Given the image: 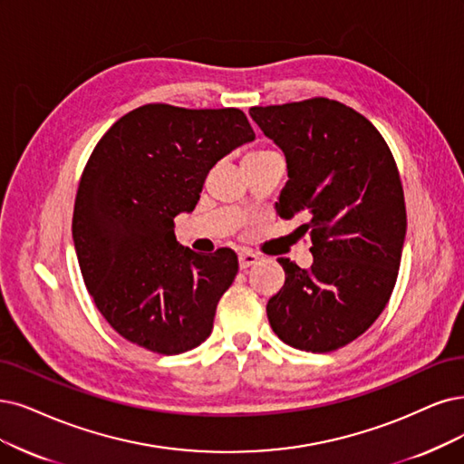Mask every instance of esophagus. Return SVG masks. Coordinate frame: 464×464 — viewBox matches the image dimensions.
Returning a JSON list of instances; mask_svg holds the SVG:
<instances>
[{
	"label": "esophagus",
	"mask_w": 464,
	"mask_h": 464,
	"mask_svg": "<svg viewBox=\"0 0 464 464\" xmlns=\"http://www.w3.org/2000/svg\"><path fill=\"white\" fill-rule=\"evenodd\" d=\"M258 260H260V256H258V254H254V252H250V250L238 252V266H241V269H246V267L254 266V264L258 262Z\"/></svg>",
	"instance_id": "34e87169"
}]
</instances>
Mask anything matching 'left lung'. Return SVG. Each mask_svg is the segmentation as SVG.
Wrapping results in <instances>:
<instances>
[{
  "label": "left lung",
  "instance_id": "1",
  "mask_svg": "<svg viewBox=\"0 0 464 464\" xmlns=\"http://www.w3.org/2000/svg\"><path fill=\"white\" fill-rule=\"evenodd\" d=\"M250 116L286 159L277 214L304 212L314 245L310 269L279 258L285 285L267 302L269 324L293 348L338 350L382 314L398 279L407 214L396 160L365 116L333 99Z\"/></svg>",
  "mask_w": 464,
  "mask_h": 464
}]
</instances>
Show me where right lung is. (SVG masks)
Here are the masks:
<instances>
[{
  "label": "right lung",
  "mask_w": 464,
  "mask_h": 464,
  "mask_svg": "<svg viewBox=\"0 0 464 464\" xmlns=\"http://www.w3.org/2000/svg\"><path fill=\"white\" fill-rule=\"evenodd\" d=\"M254 137L238 109L152 102L120 118L93 149L74 202V248L97 310L131 344L174 355L210 336L237 254L181 246L174 218L195 210L216 162Z\"/></svg>",
  "instance_id": "1"
}]
</instances>
